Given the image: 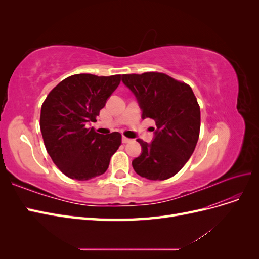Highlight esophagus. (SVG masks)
<instances>
[{
    "instance_id": "esophagus-1",
    "label": "esophagus",
    "mask_w": 259,
    "mask_h": 259,
    "mask_svg": "<svg viewBox=\"0 0 259 259\" xmlns=\"http://www.w3.org/2000/svg\"><path fill=\"white\" fill-rule=\"evenodd\" d=\"M132 139H130V138H127V137H123L122 138V142H123V144H127V143H130Z\"/></svg>"
}]
</instances>
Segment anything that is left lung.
I'll return each instance as SVG.
<instances>
[{"mask_svg": "<svg viewBox=\"0 0 259 259\" xmlns=\"http://www.w3.org/2000/svg\"><path fill=\"white\" fill-rule=\"evenodd\" d=\"M122 81L135 94L143 119L154 120L158 128L151 144L137 139L143 152L133 168L150 180L173 177L190 159L200 135V106L191 88L161 72L123 74Z\"/></svg>", "mask_w": 259, "mask_h": 259, "instance_id": "8db88e82", "label": "left lung"}]
</instances>
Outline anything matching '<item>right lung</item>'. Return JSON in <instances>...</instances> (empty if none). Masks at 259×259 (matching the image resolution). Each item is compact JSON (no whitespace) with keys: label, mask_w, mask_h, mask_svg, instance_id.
<instances>
[{"label":"right lung","mask_w":259,"mask_h":259,"mask_svg":"<svg viewBox=\"0 0 259 259\" xmlns=\"http://www.w3.org/2000/svg\"><path fill=\"white\" fill-rule=\"evenodd\" d=\"M120 82L121 74L70 75L44 100L40 116L44 145L53 162L69 178L89 180L104 174L121 146L119 132L101 135L86 126L96 122Z\"/></svg>","instance_id":"add662e5"}]
</instances>
